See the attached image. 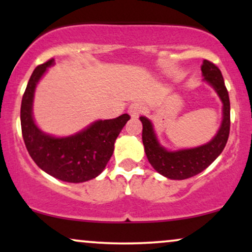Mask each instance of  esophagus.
I'll list each match as a JSON object with an SVG mask.
<instances>
[{
  "label": "esophagus",
  "mask_w": 252,
  "mask_h": 252,
  "mask_svg": "<svg viewBox=\"0 0 252 252\" xmlns=\"http://www.w3.org/2000/svg\"><path fill=\"white\" fill-rule=\"evenodd\" d=\"M143 110H144V108H143L142 104H140V103H132L131 105L129 106L128 111H129L130 116H131V117H137V116H140L141 114H142Z\"/></svg>",
  "instance_id": "esophagus-1"
}]
</instances>
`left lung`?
Instances as JSON below:
<instances>
[{"instance_id":"left-lung-1","label":"left lung","mask_w":252,"mask_h":252,"mask_svg":"<svg viewBox=\"0 0 252 252\" xmlns=\"http://www.w3.org/2000/svg\"><path fill=\"white\" fill-rule=\"evenodd\" d=\"M201 72L205 80L215 88L222 102V123L212 141L196 148L168 152L158 144L150 121L143 116L140 117L143 124L142 141L148 161L156 172L173 180L192 178L206 169L224 150L230 134V98L221 72L209 60L202 62Z\"/></svg>"}]
</instances>
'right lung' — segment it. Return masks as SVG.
<instances>
[{
	"label": "right lung",
	"mask_w": 252,
	"mask_h": 252,
	"mask_svg": "<svg viewBox=\"0 0 252 252\" xmlns=\"http://www.w3.org/2000/svg\"><path fill=\"white\" fill-rule=\"evenodd\" d=\"M54 59L36 66L27 84L21 103V130L26 148L34 162L46 173L66 182H84L105 168L121 130L130 120L128 114L112 120L97 121L79 134L56 138L35 126L32 116L34 90Z\"/></svg>",
	"instance_id": "obj_1"
}]
</instances>
